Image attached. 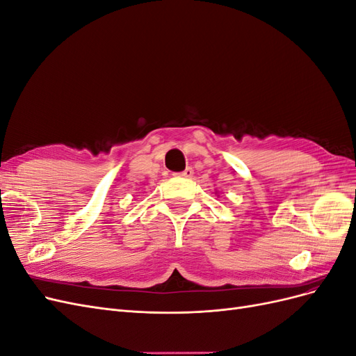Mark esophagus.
Masks as SVG:
<instances>
[{
  "label": "esophagus",
  "mask_w": 356,
  "mask_h": 356,
  "mask_svg": "<svg viewBox=\"0 0 356 356\" xmlns=\"http://www.w3.org/2000/svg\"><path fill=\"white\" fill-rule=\"evenodd\" d=\"M193 174H195V170H193L191 168H187L186 170L179 172V174H177V177H181V178H191Z\"/></svg>",
  "instance_id": "1"
}]
</instances>
